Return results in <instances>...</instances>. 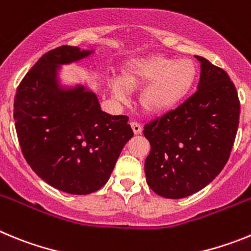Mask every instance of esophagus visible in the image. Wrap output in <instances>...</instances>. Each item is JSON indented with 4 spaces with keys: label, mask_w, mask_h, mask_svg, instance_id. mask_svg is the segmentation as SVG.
I'll list each match as a JSON object with an SVG mask.
<instances>
[{
    "label": "esophagus",
    "mask_w": 251,
    "mask_h": 251,
    "mask_svg": "<svg viewBox=\"0 0 251 251\" xmlns=\"http://www.w3.org/2000/svg\"><path fill=\"white\" fill-rule=\"evenodd\" d=\"M130 126H132V129L133 132H134V134H139V133L142 132V124L139 123V122L133 121L132 123H130Z\"/></svg>",
    "instance_id": "esophagus-1"
}]
</instances>
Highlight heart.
<instances>
[{"label": "heart", "mask_w": 251, "mask_h": 251, "mask_svg": "<svg viewBox=\"0 0 251 251\" xmlns=\"http://www.w3.org/2000/svg\"><path fill=\"white\" fill-rule=\"evenodd\" d=\"M197 69L190 59L152 56L136 63L126 73L124 80L114 77L110 89L118 100L127 101L130 90L147 86L142 104L148 112L166 113L174 109L191 92Z\"/></svg>", "instance_id": "obj_1"}]
</instances>
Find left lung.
<instances>
[{"label": "left lung", "mask_w": 251, "mask_h": 251, "mask_svg": "<svg viewBox=\"0 0 251 251\" xmlns=\"http://www.w3.org/2000/svg\"><path fill=\"white\" fill-rule=\"evenodd\" d=\"M196 93L145 124L151 152L147 183L166 199H182L207 186L223 171L239 127L240 100L225 70L202 56Z\"/></svg>", "instance_id": "8db88e82"}]
</instances>
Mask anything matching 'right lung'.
Here are the masks:
<instances>
[{"mask_svg":"<svg viewBox=\"0 0 251 251\" xmlns=\"http://www.w3.org/2000/svg\"><path fill=\"white\" fill-rule=\"evenodd\" d=\"M90 52L69 45L48 51L24 76L13 103L26 162L46 183L73 195L103 187L133 137L127 115L104 113L94 93L84 86L64 90L57 85V65Z\"/></svg>","mask_w":251,"mask_h":251,"instance_id":"right-lung-1","label":"right lung"}]
</instances>
